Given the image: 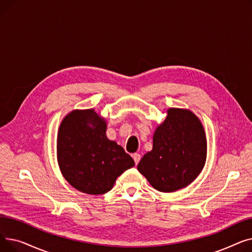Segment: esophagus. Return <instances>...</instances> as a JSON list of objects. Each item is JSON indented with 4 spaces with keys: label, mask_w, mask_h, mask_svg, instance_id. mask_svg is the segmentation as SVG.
I'll return each mask as SVG.
<instances>
[{
    "label": "esophagus",
    "mask_w": 252,
    "mask_h": 252,
    "mask_svg": "<svg viewBox=\"0 0 252 252\" xmlns=\"http://www.w3.org/2000/svg\"><path fill=\"white\" fill-rule=\"evenodd\" d=\"M133 158H134V160H135V163L138 164L140 159H141V155L139 153H135V154H133Z\"/></svg>",
    "instance_id": "1"
}]
</instances>
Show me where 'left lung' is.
Returning a JSON list of instances; mask_svg holds the SVG:
<instances>
[{
    "label": "left lung",
    "mask_w": 252,
    "mask_h": 252,
    "mask_svg": "<svg viewBox=\"0 0 252 252\" xmlns=\"http://www.w3.org/2000/svg\"><path fill=\"white\" fill-rule=\"evenodd\" d=\"M153 135L152 150L138 170L157 191L169 193L186 188L202 171L207 153L204 127L191 110L168 108Z\"/></svg>",
    "instance_id": "obj_1"
}]
</instances>
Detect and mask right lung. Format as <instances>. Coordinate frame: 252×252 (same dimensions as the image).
I'll return each instance as SVG.
<instances>
[{
    "instance_id": "obj_1",
    "label": "right lung",
    "mask_w": 252,
    "mask_h": 252,
    "mask_svg": "<svg viewBox=\"0 0 252 252\" xmlns=\"http://www.w3.org/2000/svg\"><path fill=\"white\" fill-rule=\"evenodd\" d=\"M107 123L95 109H74L62 119L57 136V160L64 179L91 195L110 191L116 179L135 161L106 136Z\"/></svg>"
}]
</instances>
